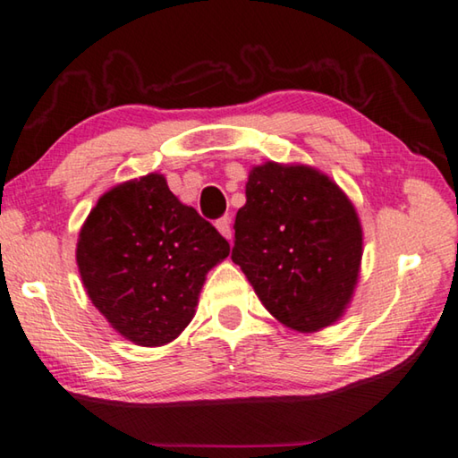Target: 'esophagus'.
<instances>
[{
    "label": "esophagus",
    "mask_w": 458,
    "mask_h": 458,
    "mask_svg": "<svg viewBox=\"0 0 458 458\" xmlns=\"http://www.w3.org/2000/svg\"><path fill=\"white\" fill-rule=\"evenodd\" d=\"M215 227L219 229V233L225 239H231V235H233V229H231V216H221V219H216Z\"/></svg>",
    "instance_id": "esophagus-1"
}]
</instances>
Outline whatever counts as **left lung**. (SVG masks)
<instances>
[{
	"label": "left lung",
	"mask_w": 458,
	"mask_h": 458,
	"mask_svg": "<svg viewBox=\"0 0 458 458\" xmlns=\"http://www.w3.org/2000/svg\"><path fill=\"white\" fill-rule=\"evenodd\" d=\"M231 259L261 304L300 333L325 328L353 296L361 225L351 200L320 172L267 162L250 172Z\"/></svg>",
	"instance_id": "8db88e82"
}]
</instances>
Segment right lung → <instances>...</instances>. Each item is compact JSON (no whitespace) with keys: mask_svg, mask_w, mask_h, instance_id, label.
Here are the masks:
<instances>
[{"mask_svg":"<svg viewBox=\"0 0 458 458\" xmlns=\"http://www.w3.org/2000/svg\"><path fill=\"white\" fill-rule=\"evenodd\" d=\"M227 239L148 174L105 192L82 225L77 264L89 298L141 347L170 343L192 320L205 276Z\"/></svg>","mask_w":458,"mask_h":458,"instance_id":"add662e5","label":"right lung"}]
</instances>
